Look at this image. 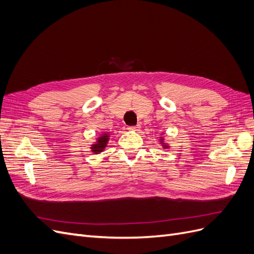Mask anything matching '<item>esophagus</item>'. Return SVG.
<instances>
[{
  "label": "esophagus",
  "instance_id": "1",
  "mask_svg": "<svg viewBox=\"0 0 254 254\" xmlns=\"http://www.w3.org/2000/svg\"><path fill=\"white\" fill-rule=\"evenodd\" d=\"M140 125H135V126H129L128 127V129L129 130H133V131H137V130H139L140 129Z\"/></svg>",
  "mask_w": 254,
  "mask_h": 254
}]
</instances>
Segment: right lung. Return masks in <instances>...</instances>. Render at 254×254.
I'll use <instances>...</instances> for the list:
<instances>
[{
	"label": "right lung",
	"mask_w": 254,
	"mask_h": 254,
	"mask_svg": "<svg viewBox=\"0 0 254 254\" xmlns=\"http://www.w3.org/2000/svg\"><path fill=\"white\" fill-rule=\"evenodd\" d=\"M107 142H108V134L105 133L104 135H102L101 137H99V139L97 140V143L95 145L92 146V147H91L92 151H94L95 153L103 151L104 148L106 147Z\"/></svg>",
	"instance_id": "right-lung-1"
}]
</instances>
